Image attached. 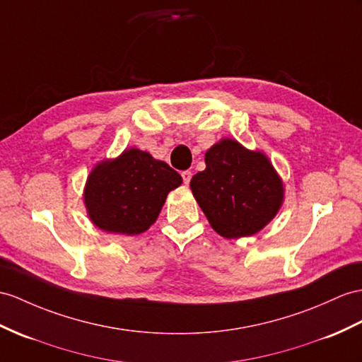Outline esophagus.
Instances as JSON below:
<instances>
[{
	"instance_id": "esophagus-1",
	"label": "esophagus",
	"mask_w": 362,
	"mask_h": 362,
	"mask_svg": "<svg viewBox=\"0 0 362 362\" xmlns=\"http://www.w3.org/2000/svg\"><path fill=\"white\" fill-rule=\"evenodd\" d=\"M181 176H182L184 184H189L190 180H192V172H190V170H184V172L181 173Z\"/></svg>"
}]
</instances>
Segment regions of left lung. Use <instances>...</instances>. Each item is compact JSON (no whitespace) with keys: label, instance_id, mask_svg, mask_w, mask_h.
<instances>
[{"label":"left lung","instance_id":"left-lung-1","mask_svg":"<svg viewBox=\"0 0 362 362\" xmlns=\"http://www.w3.org/2000/svg\"><path fill=\"white\" fill-rule=\"evenodd\" d=\"M204 161L206 170L193 176L190 189L218 235L227 240L252 236L276 216L284 182L266 153L223 138L206 152Z\"/></svg>","mask_w":362,"mask_h":362}]
</instances>
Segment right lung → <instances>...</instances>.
Here are the masks:
<instances>
[{
  "mask_svg": "<svg viewBox=\"0 0 362 362\" xmlns=\"http://www.w3.org/2000/svg\"><path fill=\"white\" fill-rule=\"evenodd\" d=\"M182 182L172 167L136 147L93 165L83 199L87 216L107 233L139 235L148 230L167 195Z\"/></svg>",
  "mask_w": 362,
  "mask_h": 362,
  "instance_id": "1",
  "label": "right lung"
}]
</instances>
